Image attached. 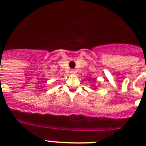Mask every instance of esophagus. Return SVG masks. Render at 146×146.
<instances>
[{
  "label": "esophagus",
  "mask_w": 146,
  "mask_h": 146,
  "mask_svg": "<svg viewBox=\"0 0 146 146\" xmlns=\"http://www.w3.org/2000/svg\"><path fill=\"white\" fill-rule=\"evenodd\" d=\"M70 72H71V73H72V74H75V73H76V71L74 70V69H72Z\"/></svg>",
  "instance_id": "1"
}]
</instances>
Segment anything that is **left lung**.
Instances as JSON below:
<instances>
[{"label":"left lung","mask_w":146,"mask_h":146,"mask_svg":"<svg viewBox=\"0 0 146 146\" xmlns=\"http://www.w3.org/2000/svg\"><path fill=\"white\" fill-rule=\"evenodd\" d=\"M95 80H94V81H95ZM92 87L94 88V89H96V88H97V87H96V86H94V85H92Z\"/></svg>","instance_id":"8db88e82"}]
</instances>
